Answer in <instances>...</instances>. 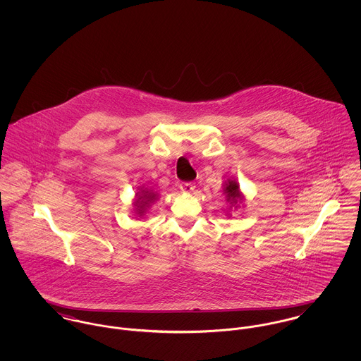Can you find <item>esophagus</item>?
I'll return each instance as SVG.
<instances>
[{
    "label": "esophagus",
    "instance_id": "obj_1",
    "mask_svg": "<svg viewBox=\"0 0 361 361\" xmlns=\"http://www.w3.org/2000/svg\"><path fill=\"white\" fill-rule=\"evenodd\" d=\"M179 188H180V190H182L183 193H192V192L196 189V185H195L193 182H182V183L179 185Z\"/></svg>",
    "mask_w": 361,
    "mask_h": 361
}]
</instances>
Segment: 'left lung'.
I'll return each mask as SVG.
<instances>
[{
    "label": "left lung",
    "mask_w": 361,
    "mask_h": 361,
    "mask_svg": "<svg viewBox=\"0 0 361 361\" xmlns=\"http://www.w3.org/2000/svg\"><path fill=\"white\" fill-rule=\"evenodd\" d=\"M224 186H225V188H224V195H225V197H226V202L231 204V207H238V203L242 202V199H243L238 182L228 179V182H225ZM236 207H235V208H236Z\"/></svg>",
    "instance_id": "8db88e82"
}]
</instances>
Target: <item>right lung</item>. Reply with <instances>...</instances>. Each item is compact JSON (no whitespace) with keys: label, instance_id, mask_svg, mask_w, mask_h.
<instances>
[{"label":"right lung","instance_id":"right-lung-1","mask_svg":"<svg viewBox=\"0 0 361 361\" xmlns=\"http://www.w3.org/2000/svg\"><path fill=\"white\" fill-rule=\"evenodd\" d=\"M137 199L135 202V209H136V214H139V216L145 215V212L147 211V208L152 206L157 200V193L153 190H149V189H143L140 192H137Z\"/></svg>","mask_w":361,"mask_h":361}]
</instances>
